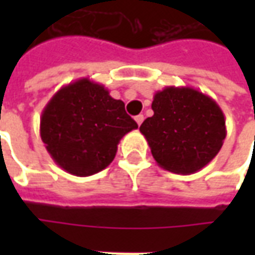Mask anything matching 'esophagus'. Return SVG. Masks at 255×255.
Returning <instances> with one entry per match:
<instances>
[{"mask_svg":"<svg viewBox=\"0 0 255 255\" xmlns=\"http://www.w3.org/2000/svg\"><path fill=\"white\" fill-rule=\"evenodd\" d=\"M143 115H138V116L135 117V122H136V124H138V126H140V124H142V123H143Z\"/></svg>","mask_w":255,"mask_h":255,"instance_id":"34e87169","label":"esophagus"}]
</instances>
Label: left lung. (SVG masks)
Listing matches in <instances>:
<instances>
[{"label": "left lung", "mask_w": 255, "mask_h": 255, "mask_svg": "<svg viewBox=\"0 0 255 255\" xmlns=\"http://www.w3.org/2000/svg\"><path fill=\"white\" fill-rule=\"evenodd\" d=\"M140 132L157 164L177 175H191L217 155L227 136L217 102L192 87L169 86L157 91Z\"/></svg>", "instance_id": "left-lung-1"}]
</instances>
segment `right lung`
<instances>
[{
    "label": "right lung",
    "instance_id": "add662e5",
    "mask_svg": "<svg viewBox=\"0 0 255 255\" xmlns=\"http://www.w3.org/2000/svg\"><path fill=\"white\" fill-rule=\"evenodd\" d=\"M138 124L128 116L124 102L89 78L64 86L42 111V142L53 161L75 176L105 169L120 139Z\"/></svg>",
    "mask_w": 255,
    "mask_h": 255
}]
</instances>
